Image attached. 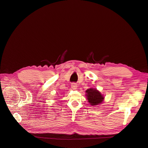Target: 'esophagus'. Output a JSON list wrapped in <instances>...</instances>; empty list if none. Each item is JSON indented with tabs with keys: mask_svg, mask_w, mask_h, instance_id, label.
<instances>
[{
	"mask_svg": "<svg viewBox=\"0 0 148 148\" xmlns=\"http://www.w3.org/2000/svg\"><path fill=\"white\" fill-rule=\"evenodd\" d=\"M71 86V88L73 90H76L77 88V86L75 83H72Z\"/></svg>",
	"mask_w": 148,
	"mask_h": 148,
	"instance_id": "obj_1",
	"label": "esophagus"
}]
</instances>
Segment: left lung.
<instances>
[{
    "label": "left lung",
    "mask_w": 148,
    "mask_h": 148,
    "mask_svg": "<svg viewBox=\"0 0 148 148\" xmlns=\"http://www.w3.org/2000/svg\"><path fill=\"white\" fill-rule=\"evenodd\" d=\"M86 98L91 106L101 104L104 100V95H103L98 90L93 88L87 89L86 91Z\"/></svg>",
    "instance_id": "1"
}]
</instances>
